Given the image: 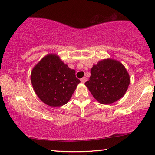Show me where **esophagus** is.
<instances>
[{
  "label": "esophagus",
  "instance_id": "34e87169",
  "mask_svg": "<svg viewBox=\"0 0 155 155\" xmlns=\"http://www.w3.org/2000/svg\"><path fill=\"white\" fill-rule=\"evenodd\" d=\"M86 81H87V78H86V77H83V78H81V83H85Z\"/></svg>",
  "mask_w": 155,
  "mask_h": 155
}]
</instances>
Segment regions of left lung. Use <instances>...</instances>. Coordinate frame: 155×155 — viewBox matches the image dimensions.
Returning <instances> with one entry per match:
<instances>
[{
  "instance_id": "obj_1",
  "label": "left lung",
  "mask_w": 155,
  "mask_h": 155,
  "mask_svg": "<svg viewBox=\"0 0 155 155\" xmlns=\"http://www.w3.org/2000/svg\"><path fill=\"white\" fill-rule=\"evenodd\" d=\"M90 80L85 83L99 103L109 104L124 96L130 84V76L121 62L104 59L93 65Z\"/></svg>"
}]
</instances>
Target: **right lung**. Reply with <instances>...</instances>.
Segmentation results:
<instances>
[{
	"label": "right lung",
	"mask_w": 155,
	"mask_h": 155,
	"mask_svg": "<svg viewBox=\"0 0 155 155\" xmlns=\"http://www.w3.org/2000/svg\"><path fill=\"white\" fill-rule=\"evenodd\" d=\"M75 70L64 64L57 54H46L31 70L33 90L44 104L58 107L66 104L81 81Z\"/></svg>",
	"instance_id": "obj_1"
}]
</instances>
